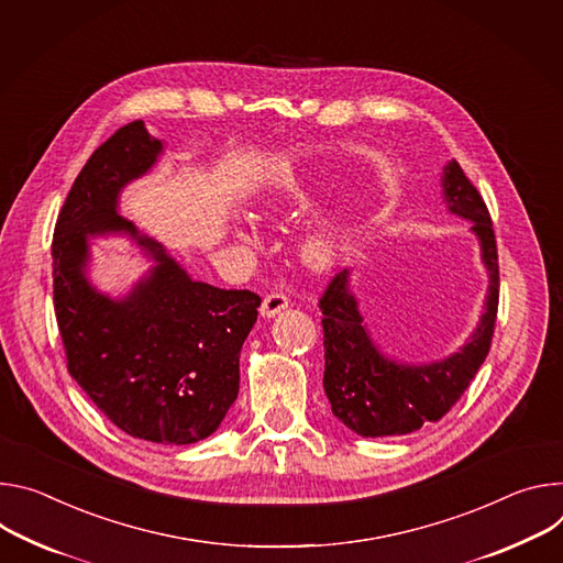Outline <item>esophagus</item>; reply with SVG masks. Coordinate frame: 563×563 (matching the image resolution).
I'll return each mask as SVG.
<instances>
[{
  "mask_svg": "<svg viewBox=\"0 0 563 563\" xmlns=\"http://www.w3.org/2000/svg\"><path fill=\"white\" fill-rule=\"evenodd\" d=\"M288 303H290V299H288L284 292H271V295L264 297L262 316H264V318H273V316L279 313V310L288 308Z\"/></svg>",
  "mask_w": 563,
  "mask_h": 563,
  "instance_id": "obj_1",
  "label": "esophagus"
}]
</instances>
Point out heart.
I'll return each mask as SVG.
<instances>
[{
    "instance_id": "obj_1",
    "label": "heart",
    "mask_w": 563,
    "mask_h": 563,
    "mask_svg": "<svg viewBox=\"0 0 563 563\" xmlns=\"http://www.w3.org/2000/svg\"><path fill=\"white\" fill-rule=\"evenodd\" d=\"M301 255L310 268L324 271V268L333 266V262L340 255V239L333 232H318V234L306 239V243L301 247Z\"/></svg>"
}]
</instances>
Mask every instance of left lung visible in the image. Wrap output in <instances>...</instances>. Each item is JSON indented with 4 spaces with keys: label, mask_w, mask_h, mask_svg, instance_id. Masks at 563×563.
<instances>
[{
    "label": "left lung",
    "mask_w": 563,
    "mask_h": 563,
    "mask_svg": "<svg viewBox=\"0 0 563 563\" xmlns=\"http://www.w3.org/2000/svg\"><path fill=\"white\" fill-rule=\"evenodd\" d=\"M448 208L470 219L489 273L485 313L465 346L443 362L402 366L373 346L349 290V273H335L320 297L324 329V391L333 413L355 433L398 435L441 420L465 394L485 362L498 310V253L492 217L461 165L445 167Z\"/></svg>",
    "instance_id": "left-lung-1"
}]
</instances>
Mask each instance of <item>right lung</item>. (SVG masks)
I'll use <instances>...</instances> for the list:
<instances>
[{
  "label": "right lung",
  "instance_id": "obj_1",
  "mask_svg": "<svg viewBox=\"0 0 563 563\" xmlns=\"http://www.w3.org/2000/svg\"><path fill=\"white\" fill-rule=\"evenodd\" d=\"M163 145L143 120L107 139L71 185L53 230V306L71 378L134 439L190 445L210 435L239 394V353L262 297L195 282L115 212L124 183L145 174ZM132 233L157 268L113 302L84 279L86 239Z\"/></svg>",
  "mask_w": 563,
  "mask_h": 563
}]
</instances>
